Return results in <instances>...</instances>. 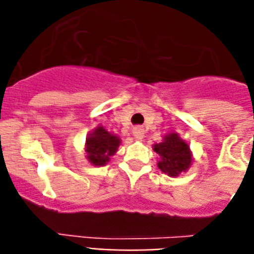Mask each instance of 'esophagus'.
Here are the masks:
<instances>
[{
    "mask_svg": "<svg viewBox=\"0 0 254 254\" xmlns=\"http://www.w3.org/2000/svg\"><path fill=\"white\" fill-rule=\"evenodd\" d=\"M143 134H145V130H143L141 127H135L134 129H133V135H134V138L137 139V141H141V139L143 138Z\"/></svg>",
    "mask_w": 254,
    "mask_h": 254,
    "instance_id": "34e87169",
    "label": "esophagus"
}]
</instances>
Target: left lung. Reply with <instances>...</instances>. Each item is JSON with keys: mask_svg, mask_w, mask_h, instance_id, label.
<instances>
[{"mask_svg": "<svg viewBox=\"0 0 254 254\" xmlns=\"http://www.w3.org/2000/svg\"><path fill=\"white\" fill-rule=\"evenodd\" d=\"M153 149L159 155L158 169L169 177H179V174L186 173L192 163L190 146L178 133L165 135L162 142L155 143Z\"/></svg>", "mask_w": 254, "mask_h": 254, "instance_id": "obj_1", "label": "left lung"}]
</instances>
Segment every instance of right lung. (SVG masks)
<instances>
[{
    "instance_id": "right-lung-1",
    "label": "right lung",
    "mask_w": 254,
    "mask_h": 254,
    "mask_svg": "<svg viewBox=\"0 0 254 254\" xmlns=\"http://www.w3.org/2000/svg\"><path fill=\"white\" fill-rule=\"evenodd\" d=\"M121 139L119 135L109 133L103 127H97L85 139L87 159L93 166H104L119 149Z\"/></svg>"
}]
</instances>
